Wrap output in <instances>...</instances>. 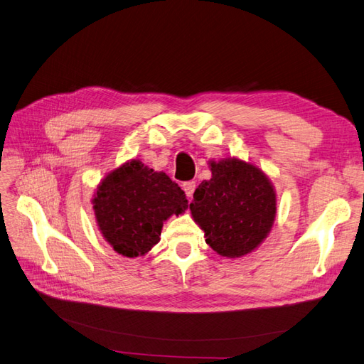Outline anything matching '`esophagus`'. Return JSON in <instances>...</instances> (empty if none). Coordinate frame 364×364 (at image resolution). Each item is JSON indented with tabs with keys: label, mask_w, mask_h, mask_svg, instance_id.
<instances>
[{
	"label": "esophagus",
	"mask_w": 364,
	"mask_h": 364,
	"mask_svg": "<svg viewBox=\"0 0 364 364\" xmlns=\"http://www.w3.org/2000/svg\"><path fill=\"white\" fill-rule=\"evenodd\" d=\"M182 188H183V191H185V194H186V197H193V194H194V190H196V182L194 181H190V182H185L183 185H182Z\"/></svg>",
	"instance_id": "obj_1"
}]
</instances>
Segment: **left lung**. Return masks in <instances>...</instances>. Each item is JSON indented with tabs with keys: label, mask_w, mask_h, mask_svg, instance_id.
Masks as SVG:
<instances>
[{
	"label": "left lung",
	"mask_w": 364,
	"mask_h": 364,
	"mask_svg": "<svg viewBox=\"0 0 364 364\" xmlns=\"http://www.w3.org/2000/svg\"><path fill=\"white\" fill-rule=\"evenodd\" d=\"M211 171L213 178L194 191L193 218L218 255L243 257L270 232L277 194L266 174L240 159L211 162Z\"/></svg>",
	"instance_id": "8db88e82"
}]
</instances>
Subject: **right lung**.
<instances>
[{
	"label": "right lung",
	"mask_w": 364,
	"mask_h": 364,
	"mask_svg": "<svg viewBox=\"0 0 364 364\" xmlns=\"http://www.w3.org/2000/svg\"><path fill=\"white\" fill-rule=\"evenodd\" d=\"M98 228L119 255L135 258L159 243L164 222L188 208L167 174L132 161L109 173L94 197Z\"/></svg>",
	"instance_id": "obj_1"
}]
</instances>
